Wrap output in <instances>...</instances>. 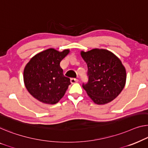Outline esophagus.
<instances>
[{"label": "esophagus", "mask_w": 148, "mask_h": 148, "mask_svg": "<svg viewBox=\"0 0 148 148\" xmlns=\"http://www.w3.org/2000/svg\"><path fill=\"white\" fill-rule=\"evenodd\" d=\"M70 82H71L72 84H74V83H76L78 82V80L77 78H72L70 79Z\"/></svg>", "instance_id": "34e87169"}]
</instances>
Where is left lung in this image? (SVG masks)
<instances>
[{
	"label": "left lung",
	"mask_w": 148,
	"mask_h": 148,
	"mask_svg": "<svg viewBox=\"0 0 148 148\" xmlns=\"http://www.w3.org/2000/svg\"><path fill=\"white\" fill-rule=\"evenodd\" d=\"M86 62L88 81L82 84L88 95L97 104L115 99L125 86L126 72L122 62L113 53L103 49L81 52Z\"/></svg>",
	"instance_id": "8db88e82"
}]
</instances>
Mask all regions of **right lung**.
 Segmentation results:
<instances>
[{"instance_id": "right-lung-1", "label": "right lung", "mask_w": 148, "mask_h": 148, "mask_svg": "<svg viewBox=\"0 0 148 148\" xmlns=\"http://www.w3.org/2000/svg\"><path fill=\"white\" fill-rule=\"evenodd\" d=\"M69 53L49 48L30 59L24 70V82L28 91L40 102L54 104L64 95L70 79L63 74L61 60Z\"/></svg>"}]
</instances>
